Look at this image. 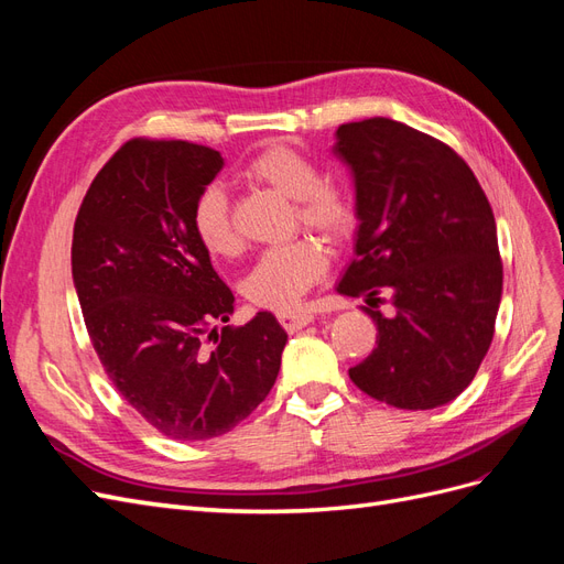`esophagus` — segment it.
<instances>
[{
  "label": "esophagus",
  "instance_id": "obj_1",
  "mask_svg": "<svg viewBox=\"0 0 564 564\" xmlns=\"http://www.w3.org/2000/svg\"><path fill=\"white\" fill-rule=\"evenodd\" d=\"M278 319L286 332L294 334L303 327H308V324L315 319V315L311 311H284V313H278Z\"/></svg>",
  "mask_w": 564,
  "mask_h": 564
}]
</instances>
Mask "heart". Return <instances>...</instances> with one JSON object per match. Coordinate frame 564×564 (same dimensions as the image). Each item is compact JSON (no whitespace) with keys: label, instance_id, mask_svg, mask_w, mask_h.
Wrapping results in <instances>:
<instances>
[{"label":"heart","instance_id":"1","mask_svg":"<svg viewBox=\"0 0 564 564\" xmlns=\"http://www.w3.org/2000/svg\"><path fill=\"white\" fill-rule=\"evenodd\" d=\"M245 174L296 199V216L324 237H346L355 228V204L350 195L334 183H324L317 164L301 150L275 143L249 160ZM193 230L199 245L212 256H232L240 249L230 199L220 185H207L193 207ZM329 256L313 237L265 249L245 280L247 299L270 311H286L327 272Z\"/></svg>","mask_w":564,"mask_h":564}]
</instances>
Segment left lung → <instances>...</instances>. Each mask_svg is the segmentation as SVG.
<instances>
[{
    "label": "left lung",
    "mask_w": 564,
    "mask_h": 564,
    "mask_svg": "<svg viewBox=\"0 0 564 564\" xmlns=\"http://www.w3.org/2000/svg\"><path fill=\"white\" fill-rule=\"evenodd\" d=\"M355 181V261L336 292L365 296L377 348L348 373L373 400L435 409L464 392L497 322V224L470 166L429 133L388 117L336 129ZM383 291L393 313L372 308Z\"/></svg>",
    "instance_id": "1"
}]
</instances>
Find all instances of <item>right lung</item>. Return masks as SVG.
Returning <instances> with one entry per match:
<instances>
[{"instance_id": "1", "label": "right lung", "mask_w": 564, "mask_h": 564, "mask_svg": "<svg viewBox=\"0 0 564 564\" xmlns=\"http://www.w3.org/2000/svg\"><path fill=\"white\" fill-rule=\"evenodd\" d=\"M218 150L133 139L100 169L73 232V282L94 350L152 429L183 442L232 431L280 373L286 332L272 313L228 322L235 296L193 230Z\"/></svg>"}]
</instances>
